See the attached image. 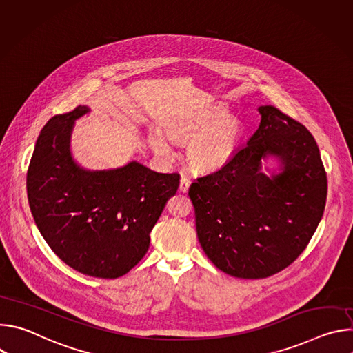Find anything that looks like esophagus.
<instances>
[{
	"mask_svg": "<svg viewBox=\"0 0 353 353\" xmlns=\"http://www.w3.org/2000/svg\"><path fill=\"white\" fill-rule=\"evenodd\" d=\"M190 184H191L190 179H187V177L183 176V177L180 179V187H179V190H180L181 192H187L188 188H190Z\"/></svg>",
	"mask_w": 353,
	"mask_h": 353,
	"instance_id": "esophagus-1",
	"label": "esophagus"
}]
</instances>
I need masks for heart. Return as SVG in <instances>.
Wrapping results in <instances>:
<instances>
[{"mask_svg": "<svg viewBox=\"0 0 353 353\" xmlns=\"http://www.w3.org/2000/svg\"><path fill=\"white\" fill-rule=\"evenodd\" d=\"M165 135L177 143H187L185 159L196 172H212L225 166L237 152L243 138V124L228 116L222 106H211L191 114L172 119ZM148 145L161 158L172 157V146L165 137L152 131Z\"/></svg>", "mask_w": 353, "mask_h": 353, "instance_id": "b5f03b06", "label": "heart"}]
</instances>
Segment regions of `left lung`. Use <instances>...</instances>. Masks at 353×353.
<instances>
[{
	"mask_svg": "<svg viewBox=\"0 0 353 353\" xmlns=\"http://www.w3.org/2000/svg\"><path fill=\"white\" fill-rule=\"evenodd\" d=\"M257 110L261 121L247 145L188 190L204 253L243 279L271 276L303 253L327 199V174L310 131L274 106ZM271 159L272 171L262 165Z\"/></svg>",
	"mask_w": 353,
	"mask_h": 353,
	"instance_id": "obj_1",
	"label": "left lung"
}]
</instances>
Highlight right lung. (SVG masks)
<instances>
[{
	"mask_svg": "<svg viewBox=\"0 0 353 353\" xmlns=\"http://www.w3.org/2000/svg\"><path fill=\"white\" fill-rule=\"evenodd\" d=\"M88 113L89 106H78L43 127L28 169V199L39 232L60 260L85 275L114 279L146 254L180 176L137 161L116 169L82 168L72 157L71 135Z\"/></svg>",
	"mask_w": 353,
	"mask_h": 353,
	"instance_id": "add662e5",
	"label": "right lung"
}]
</instances>
